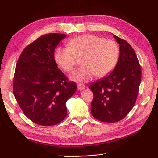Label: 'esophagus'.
Segmentation results:
<instances>
[{
	"label": "esophagus",
	"instance_id": "esophagus-1",
	"mask_svg": "<svg viewBox=\"0 0 158 158\" xmlns=\"http://www.w3.org/2000/svg\"><path fill=\"white\" fill-rule=\"evenodd\" d=\"M85 88V86L84 85H82V84H78L77 85V89L78 90H83Z\"/></svg>",
	"mask_w": 158,
	"mask_h": 158
}]
</instances>
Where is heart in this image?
<instances>
[{"label": "heart", "mask_w": 158, "mask_h": 158, "mask_svg": "<svg viewBox=\"0 0 158 158\" xmlns=\"http://www.w3.org/2000/svg\"><path fill=\"white\" fill-rule=\"evenodd\" d=\"M68 47H59L55 51V59L66 72L73 70L75 65V55H84L83 66L71 73V80L86 83L95 75L102 77L115 68L119 57L117 43L98 35H82L70 40Z\"/></svg>", "instance_id": "1"}]
</instances>
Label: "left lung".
I'll list each match as a JSON object with an SVG mask.
<instances>
[{
  "label": "left lung",
  "mask_w": 158,
  "mask_h": 158,
  "mask_svg": "<svg viewBox=\"0 0 158 158\" xmlns=\"http://www.w3.org/2000/svg\"><path fill=\"white\" fill-rule=\"evenodd\" d=\"M119 45L118 63L111 73L91 84L94 98L91 112L100 121H121L135 106L142 72L137 56L130 44L116 35Z\"/></svg>",
  "instance_id": "obj_1"
}]
</instances>
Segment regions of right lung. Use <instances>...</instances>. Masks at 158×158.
I'll list each match as a JSON object with an SVG mask.
<instances>
[{"mask_svg": "<svg viewBox=\"0 0 158 158\" xmlns=\"http://www.w3.org/2000/svg\"><path fill=\"white\" fill-rule=\"evenodd\" d=\"M66 37L61 33L42 35L23 49L14 76L13 93L25 115L37 125H57L67 114L66 102L76 84L68 82L55 60V50Z\"/></svg>", "mask_w": 158, "mask_h": 158, "instance_id": "obj_1", "label": "right lung"}]
</instances>
